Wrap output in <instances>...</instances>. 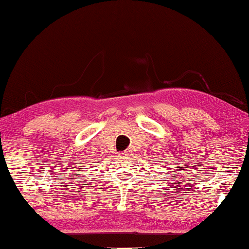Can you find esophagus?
Instances as JSON below:
<instances>
[{
    "mask_svg": "<svg viewBox=\"0 0 249 249\" xmlns=\"http://www.w3.org/2000/svg\"><path fill=\"white\" fill-rule=\"evenodd\" d=\"M124 153H127V152H124V153H121V154H122V156H124Z\"/></svg>",
    "mask_w": 249,
    "mask_h": 249,
    "instance_id": "esophagus-1",
    "label": "esophagus"
}]
</instances>
